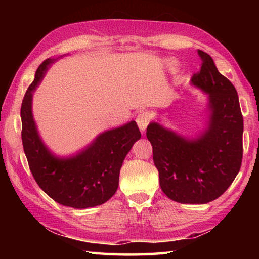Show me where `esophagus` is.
I'll return each mask as SVG.
<instances>
[{
    "label": "esophagus",
    "mask_w": 259,
    "mask_h": 259,
    "mask_svg": "<svg viewBox=\"0 0 259 259\" xmlns=\"http://www.w3.org/2000/svg\"><path fill=\"white\" fill-rule=\"evenodd\" d=\"M150 120H151V114L148 112H140L138 114L136 121H137L139 130L142 131V133H145L147 125H148V123H150Z\"/></svg>",
    "instance_id": "esophagus-1"
}]
</instances>
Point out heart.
Here are the masks:
<instances>
[{
    "mask_svg": "<svg viewBox=\"0 0 259 259\" xmlns=\"http://www.w3.org/2000/svg\"><path fill=\"white\" fill-rule=\"evenodd\" d=\"M168 64H169V66H171V67H172V66H175V65H176V63H175V61H172V60H171V61H169Z\"/></svg>",
    "mask_w": 259,
    "mask_h": 259,
    "instance_id": "heart-1",
    "label": "heart"
}]
</instances>
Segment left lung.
Returning <instances> with one entry per match:
<instances>
[{
	"instance_id": "left-lung-1",
	"label": "left lung",
	"mask_w": 259,
	"mask_h": 259,
	"mask_svg": "<svg viewBox=\"0 0 259 259\" xmlns=\"http://www.w3.org/2000/svg\"><path fill=\"white\" fill-rule=\"evenodd\" d=\"M202 67L191 84L207 95L204 126L182 135L153 121L147 139L164 194L179 203L204 204L219 198L242 162L243 119L234 85L218 72L213 59L199 50Z\"/></svg>"
}]
</instances>
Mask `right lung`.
Instances as JSON below:
<instances>
[{
  "label": "right lung",
  "instance_id": "add662e5",
  "mask_svg": "<svg viewBox=\"0 0 259 259\" xmlns=\"http://www.w3.org/2000/svg\"><path fill=\"white\" fill-rule=\"evenodd\" d=\"M63 56L43 61L26 91L20 109L21 139L33 177L52 200L65 207L93 208L115 194L122 163L142 134L137 123L130 121L103 131L74 154H55L38 133L33 115V96L48 69Z\"/></svg>",
  "mask_w": 259,
  "mask_h": 259
}]
</instances>
